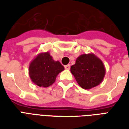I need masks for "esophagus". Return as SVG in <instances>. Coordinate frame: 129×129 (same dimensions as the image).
I'll return each instance as SVG.
<instances>
[{
    "instance_id": "1",
    "label": "esophagus",
    "mask_w": 129,
    "mask_h": 129,
    "mask_svg": "<svg viewBox=\"0 0 129 129\" xmlns=\"http://www.w3.org/2000/svg\"><path fill=\"white\" fill-rule=\"evenodd\" d=\"M65 68L66 69H67V70H69L70 68V64H68L66 66H65Z\"/></svg>"
}]
</instances>
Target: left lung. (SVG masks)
Segmentation results:
<instances>
[{"instance_id": "8db88e82", "label": "left lung", "mask_w": 129, "mask_h": 129, "mask_svg": "<svg viewBox=\"0 0 129 129\" xmlns=\"http://www.w3.org/2000/svg\"><path fill=\"white\" fill-rule=\"evenodd\" d=\"M76 81L84 89H90L102 81L106 70L102 60L94 54H84L77 59L70 68Z\"/></svg>"}]
</instances>
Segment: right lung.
<instances>
[{"label":"right lung","mask_w":129,"mask_h":129,"mask_svg":"<svg viewBox=\"0 0 129 129\" xmlns=\"http://www.w3.org/2000/svg\"><path fill=\"white\" fill-rule=\"evenodd\" d=\"M64 70L59 61H55L50 53L43 52L37 55L29 66V77L40 87H48L54 83L56 76Z\"/></svg>","instance_id":"right-lung-1"}]
</instances>
